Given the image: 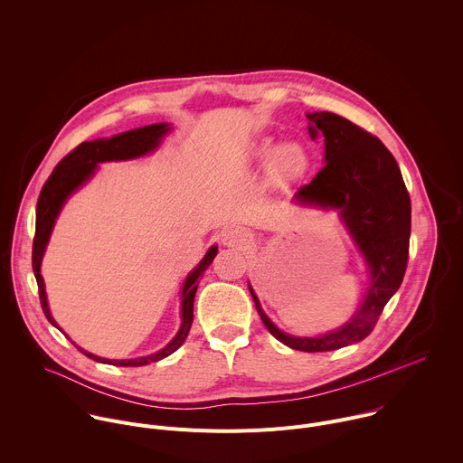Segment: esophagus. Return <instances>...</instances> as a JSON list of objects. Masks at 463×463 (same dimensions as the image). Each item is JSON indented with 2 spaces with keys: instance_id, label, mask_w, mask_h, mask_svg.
Instances as JSON below:
<instances>
[{
  "instance_id": "obj_1",
  "label": "esophagus",
  "mask_w": 463,
  "mask_h": 463,
  "mask_svg": "<svg viewBox=\"0 0 463 463\" xmlns=\"http://www.w3.org/2000/svg\"><path fill=\"white\" fill-rule=\"evenodd\" d=\"M251 241H253L251 233L248 230H244V228H228V230H224L221 233V242L224 246H228V248H241V250H244V248H248L251 244Z\"/></svg>"
}]
</instances>
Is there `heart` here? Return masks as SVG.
Instances as JSON below:
<instances>
[{
	"label": "heart",
	"instance_id": "1",
	"mask_svg": "<svg viewBox=\"0 0 463 463\" xmlns=\"http://www.w3.org/2000/svg\"><path fill=\"white\" fill-rule=\"evenodd\" d=\"M251 157L260 165L269 163V177L277 184H288L298 179L309 166V154L297 141L279 146L277 141L266 137L253 145Z\"/></svg>",
	"mask_w": 463,
	"mask_h": 463
}]
</instances>
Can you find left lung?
<instances>
[{"label":"left lung","instance_id":"left-lung-1","mask_svg":"<svg viewBox=\"0 0 463 463\" xmlns=\"http://www.w3.org/2000/svg\"><path fill=\"white\" fill-rule=\"evenodd\" d=\"M306 116L311 139L324 137V168L293 195V204L338 213L365 262L367 289L340 327L317 336H295L269 320L250 282L248 288L266 329L279 342L297 351L320 353L364 340L398 291L409 255L411 201L402 172L380 139L333 112Z\"/></svg>","mask_w":463,"mask_h":463}]
</instances>
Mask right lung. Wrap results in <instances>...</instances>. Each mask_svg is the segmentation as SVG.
I'll list each match as a JSON object with an SVG mask.
<instances>
[{"label":"right lung","mask_w":463,"mask_h":463,"mask_svg":"<svg viewBox=\"0 0 463 463\" xmlns=\"http://www.w3.org/2000/svg\"><path fill=\"white\" fill-rule=\"evenodd\" d=\"M172 130L168 123H156L141 128H134L123 134H118L109 139H96V141H85L81 143L76 150H72L52 172L49 181L45 183L40 199H38V210H36V237H34V246H33V268L34 275L38 280L40 288V300L45 317L52 326L61 329L58 322L54 320L49 300H47V291H45V280L42 277V260L45 257L47 244L51 241L54 224L69 201V197L78 192L83 184H87L94 175L96 170L101 163H110V161H130L143 157L146 154H152L159 148L163 137ZM217 255V246L213 244L203 260L186 275L183 289H181V327L175 333V336L159 351L146 354V356H137V358H127V360H110L98 356L94 353L85 351L83 347L76 345L81 353H85L89 358L101 362V364H112V365H121V367H137V365H146L152 362H159L177 351L183 342L188 336V331L194 322V298L195 291L199 286L201 275L208 269L212 260ZM63 331V329H61Z\"/></svg>","instance_id":"right-lung-1"}]
</instances>
